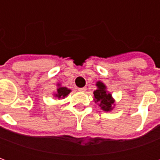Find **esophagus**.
I'll return each mask as SVG.
<instances>
[{"label": "esophagus", "mask_w": 160, "mask_h": 160, "mask_svg": "<svg viewBox=\"0 0 160 160\" xmlns=\"http://www.w3.org/2000/svg\"><path fill=\"white\" fill-rule=\"evenodd\" d=\"M86 90H87V88H86V87H81V88H79V91H80V92H85Z\"/></svg>", "instance_id": "1"}]
</instances>
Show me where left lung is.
Returning <instances> with one entry per match:
<instances>
[{"label": "left lung", "instance_id": "obj_1", "mask_svg": "<svg viewBox=\"0 0 160 160\" xmlns=\"http://www.w3.org/2000/svg\"><path fill=\"white\" fill-rule=\"evenodd\" d=\"M96 86H97L98 89L93 92L95 103H98V106H100L103 111H112L115 105V100L113 99L111 94L109 93L106 91L105 85L101 81H98Z\"/></svg>", "mask_w": 160, "mask_h": 160}]
</instances>
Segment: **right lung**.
Segmentation results:
<instances>
[{
  "instance_id": "add662e5",
  "label": "right lung",
  "mask_w": 160,
  "mask_h": 160,
  "mask_svg": "<svg viewBox=\"0 0 160 160\" xmlns=\"http://www.w3.org/2000/svg\"><path fill=\"white\" fill-rule=\"evenodd\" d=\"M57 87H58L57 92H56V93H54V96L57 98L58 99H60V98H62V99L65 98L69 94L70 92H71L70 89H68V88H67L65 87H62L60 84H57Z\"/></svg>"
}]
</instances>
